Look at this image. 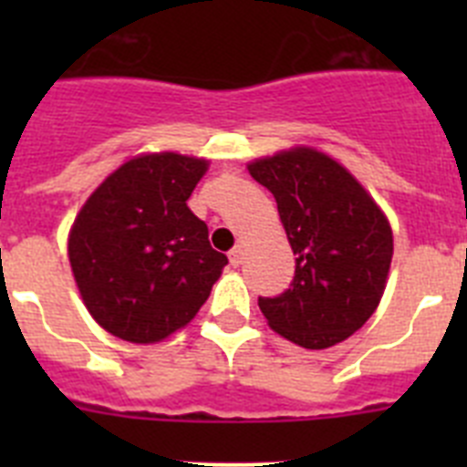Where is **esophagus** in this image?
<instances>
[{
	"instance_id": "34e87169",
	"label": "esophagus",
	"mask_w": 467,
	"mask_h": 467,
	"mask_svg": "<svg viewBox=\"0 0 467 467\" xmlns=\"http://www.w3.org/2000/svg\"><path fill=\"white\" fill-rule=\"evenodd\" d=\"M229 262L231 266H238L243 262V245H234L229 250Z\"/></svg>"
}]
</instances>
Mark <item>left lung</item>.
<instances>
[{"mask_svg":"<svg viewBox=\"0 0 467 467\" xmlns=\"http://www.w3.org/2000/svg\"><path fill=\"white\" fill-rule=\"evenodd\" d=\"M274 193L295 259L278 296H259L271 327L304 348L348 339L377 311L393 259L386 214L356 177L329 156L292 150L250 163Z\"/></svg>","mask_w":467,"mask_h":467,"instance_id":"obj_1","label":"left lung"}]
</instances>
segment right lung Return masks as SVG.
<instances>
[{
	"instance_id": "1",
	"label": "right lung",
	"mask_w": 467,
	"mask_h": 467,
	"mask_svg": "<svg viewBox=\"0 0 467 467\" xmlns=\"http://www.w3.org/2000/svg\"><path fill=\"white\" fill-rule=\"evenodd\" d=\"M208 161L147 154L123 163L90 193L69 234V264L100 327L154 344L184 327L229 259L187 208Z\"/></svg>"
}]
</instances>
